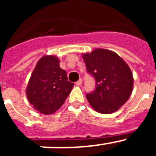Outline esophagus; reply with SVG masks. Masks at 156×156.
Wrapping results in <instances>:
<instances>
[{"mask_svg":"<svg viewBox=\"0 0 156 156\" xmlns=\"http://www.w3.org/2000/svg\"><path fill=\"white\" fill-rule=\"evenodd\" d=\"M82 82H83L82 80L80 79L79 80H78L76 83V86H80V85L82 84Z\"/></svg>","mask_w":156,"mask_h":156,"instance_id":"obj_1","label":"esophagus"}]
</instances>
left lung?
<instances>
[{
    "instance_id": "1",
    "label": "left lung",
    "mask_w": 156,
    "mask_h": 156,
    "mask_svg": "<svg viewBox=\"0 0 156 156\" xmlns=\"http://www.w3.org/2000/svg\"><path fill=\"white\" fill-rule=\"evenodd\" d=\"M82 58L88 73L96 80V89L87 99L102 114L113 113L127 101L133 87L132 72L126 62L112 51L96 48Z\"/></svg>"
}]
</instances>
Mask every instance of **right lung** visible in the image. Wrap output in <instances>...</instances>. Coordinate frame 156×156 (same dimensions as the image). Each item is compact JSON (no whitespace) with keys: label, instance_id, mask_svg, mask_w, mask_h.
I'll list each match as a JSON object with an SVG mask.
<instances>
[{"label":"right lung","instance_id":"1","mask_svg":"<svg viewBox=\"0 0 156 156\" xmlns=\"http://www.w3.org/2000/svg\"><path fill=\"white\" fill-rule=\"evenodd\" d=\"M57 56L44 55L37 62L26 89L29 102L39 113L51 115L61 108L73 83L59 66Z\"/></svg>","mask_w":156,"mask_h":156}]
</instances>
